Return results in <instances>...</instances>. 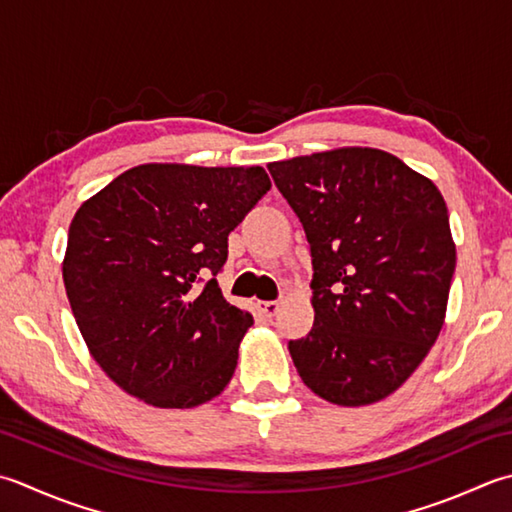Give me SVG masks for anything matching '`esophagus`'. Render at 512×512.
Listing matches in <instances>:
<instances>
[{
    "label": "esophagus",
    "mask_w": 512,
    "mask_h": 512,
    "mask_svg": "<svg viewBox=\"0 0 512 512\" xmlns=\"http://www.w3.org/2000/svg\"><path fill=\"white\" fill-rule=\"evenodd\" d=\"M279 302H257V308H259V313H262L264 317H275L277 315V310H279Z\"/></svg>",
    "instance_id": "1"
}]
</instances>
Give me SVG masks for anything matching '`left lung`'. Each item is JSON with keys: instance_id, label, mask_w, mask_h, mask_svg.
<instances>
[{"instance_id": "left-lung-1", "label": "left lung", "mask_w": 512, "mask_h": 512, "mask_svg": "<svg viewBox=\"0 0 512 512\" xmlns=\"http://www.w3.org/2000/svg\"><path fill=\"white\" fill-rule=\"evenodd\" d=\"M268 170L313 255L315 324L288 342L297 373L330 404L382 402L444 326L457 262L444 197L379 148H333Z\"/></svg>"}]
</instances>
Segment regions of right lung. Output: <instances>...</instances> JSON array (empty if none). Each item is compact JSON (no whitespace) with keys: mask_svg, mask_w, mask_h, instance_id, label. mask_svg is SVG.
<instances>
[{"mask_svg":"<svg viewBox=\"0 0 512 512\" xmlns=\"http://www.w3.org/2000/svg\"><path fill=\"white\" fill-rule=\"evenodd\" d=\"M268 188L262 166L142 164L79 206L66 295L90 355L128 395L195 408L228 386L253 315L226 302L217 273Z\"/></svg>","mask_w":512,"mask_h":512,"instance_id":"1","label":"right lung"}]
</instances>
